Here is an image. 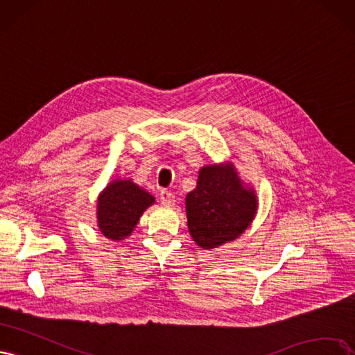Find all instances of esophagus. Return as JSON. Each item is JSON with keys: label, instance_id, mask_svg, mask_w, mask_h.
Listing matches in <instances>:
<instances>
[{"label": "esophagus", "instance_id": "1", "mask_svg": "<svg viewBox=\"0 0 355 355\" xmlns=\"http://www.w3.org/2000/svg\"><path fill=\"white\" fill-rule=\"evenodd\" d=\"M161 202H162V205H165V207H173V205L175 203V196L168 190H162L161 191Z\"/></svg>", "mask_w": 355, "mask_h": 355}]
</instances>
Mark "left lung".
Returning <instances> with one entry per match:
<instances>
[{
  "label": "left lung",
  "mask_w": 355,
  "mask_h": 355,
  "mask_svg": "<svg viewBox=\"0 0 355 355\" xmlns=\"http://www.w3.org/2000/svg\"><path fill=\"white\" fill-rule=\"evenodd\" d=\"M255 190L243 184L233 164L205 165L186 198L190 236L203 249L237 239L257 214Z\"/></svg>",
  "instance_id": "1"
}]
</instances>
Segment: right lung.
Here are the masks:
<instances>
[{
    "mask_svg": "<svg viewBox=\"0 0 355 355\" xmlns=\"http://www.w3.org/2000/svg\"><path fill=\"white\" fill-rule=\"evenodd\" d=\"M155 203L150 193L131 180H113L97 199V223L110 240L128 237L143 212Z\"/></svg>",
    "mask_w": 355,
    "mask_h": 355,
    "instance_id": "obj_1",
    "label": "right lung"
}]
</instances>
